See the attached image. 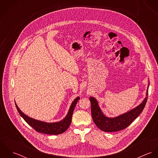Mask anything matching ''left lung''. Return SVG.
Listing matches in <instances>:
<instances>
[{
    "label": "left lung",
    "mask_w": 158,
    "mask_h": 158,
    "mask_svg": "<svg viewBox=\"0 0 158 158\" xmlns=\"http://www.w3.org/2000/svg\"><path fill=\"white\" fill-rule=\"evenodd\" d=\"M148 90H147V97L140 105L130 111L114 118H108L105 116L100 110L95 98L90 97L91 114L94 122L100 130L105 132H115L127 128L144 109L148 98Z\"/></svg>",
    "instance_id": "left-lung-1"
}]
</instances>
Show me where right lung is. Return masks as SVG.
Listing matches in <instances>:
<instances>
[{
  "label": "right lung",
  "mask_w": 158,
  "mask_h": 158,
  "mask_svg": "<svg viewBox=\"0 0 158 158\" xmlns=\"http://www.w3.org/2000/svg\"><path fill=\"white\" fill-rule=\"evenodd\" d=\"M79 99H80V97H78L72 102L66 117L61 122H55V123H47V122L39 121V120L33 119L32 118H30L27 115H26L25 114H24L19 109L18 106L16 103L15 105L18 112L24 119V120L29 125H30L35 131L39 133L47 134V135H60L64 133L69 127L71 123L72 117L74 108Z\"/></svg>",
  "instance_id": "add662e5"
}]
</instances>
